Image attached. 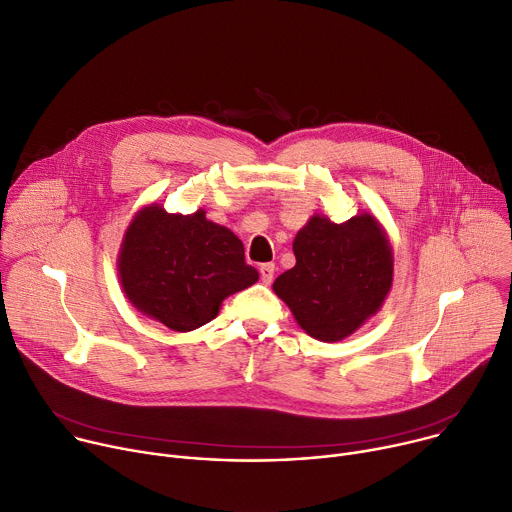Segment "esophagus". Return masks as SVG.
I'll return each instance as SVG.
<instances>
[{
	"mask_svg": "<svg viewBox=\"0 0 512 512\" xmlns=\"http://www.w3.org/2000/svg\"><path fill=\"white\" fill-rule=\"evenodd\" d=\"M273 273H275V265H273V263H263V265L259 267L261 282H263L265 286H269V284L273 282Z\"/></svg>",
	"mask_w": 512,
	"mask_h": 512,
	"instance_id": "34e87169",
	"label": "esophagus"
}]
</instances>
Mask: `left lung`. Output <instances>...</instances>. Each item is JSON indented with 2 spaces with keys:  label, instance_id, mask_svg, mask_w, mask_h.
Wrapping results in <instances>:
<instances>
[{
  "label": "left lung",
  "instance_id": "8db88e82",
  "mask_svg": "<svg viewBox=\"0 0 512 512\" xmlns=\"http://www.w3.org/2000/svg\"><path fill=\"white\" fill-rule=\"evenodd\" d=\"M292 249L296 265L277 277L273 292L310 337L337 343L382 308L394 259L384 228L371 214L341 224L314 214Z\"/></svg>",
  "mask_w": 512,
  "mask_h": 512
}]
</instances>
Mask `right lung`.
I'll return each mask as SVG.
<instances>
[{
	"label": "right lung",
	"mask_w": 512,
	"mask_h": 512,
	"mask_svg": "<svg viewBox=\"0 0 512 512\" xmlns=\"http://www.w3.org/2000/svg\"><path fill=\"white\" fill-rule=\"evenodd\" d=\"M120 284L130 304L177 333L200 329L220 304L259 280L245 263L235 232L194 214H169L159 204L136 212L118 255Z\"/></svg>",
	"instance_id": "obj_1"
}]
</instances>
